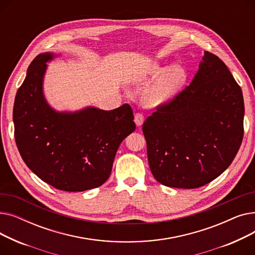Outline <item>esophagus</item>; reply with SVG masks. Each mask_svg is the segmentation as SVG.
<instances>
[{
  "instance_id": "34e87169",
  "label": "esophagus",
  "mask_w": 255,
  "mask_h": 255,
  "mask_svg": "<svg viewBox=\"0 0 255 255\" xmlns=\"http://www.w3.org/2000/svg\"><path fill=\"white\" fill-rule=\"evenodd\" d=\"M144 121V116L141 114V113H137L135 114V117H134V122L137 126H141L142 123Z\"/></svg>"
}]
</instances>
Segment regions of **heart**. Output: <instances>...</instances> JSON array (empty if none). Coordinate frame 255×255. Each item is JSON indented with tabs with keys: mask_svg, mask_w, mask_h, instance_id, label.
<instances>
[{
	"mask_svg": "<svg viewBox=\"0 0 255 255\" xmlns=\"http://www.w3.org/2000/svg\"><path fill=\"white\" fill-rule=\"evenodd\" d=\"M150 73L154 76H159L163 73L166 74L145 92L143 102L149 106L161 104L175 96L184 85L187 77L185 69L181 66L172 67L167 71L165 67L153 65L150 69Z\"/></svg>",
	"mask_w": 255,
	"mask_h": 255,
	"instance_id": "b5f03b06",
	"label": "heart"
}]
</instances>
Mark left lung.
<instances>
[{
  "label": "left lung",
  "mask_w": 255,
  "mask_h": 255,
  "mask_svg": "<svg viewBox=\"0 0 255 255\" xmlns=\"http://www.w3.org/2000/svg\"><path fill=\"white\" fill-rule=\"evenodd\" d=\"M244 99L226 65L205 51L191 84L157 106L142 132L154 178L193 189L219 177L244 135Z\"/></svg>",
  "instance_id": "obj_1"
}]
</instances>
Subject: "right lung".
<instances>
[{
	"label": "right lung",
	"instance_id": "right-lung-1",
	"mask_svg": "<svg viewBox=\"0 0 255 255\" xmlns=\"http://www.w3.org/2000/svg\"><path fill=\"white\" fill-rule=\"evenodd\" d=\"M50 52L30 64L13 107L14 137L24 163L63 191H86L110 178L119 145L135 130L129 104L113 111L95 107L57 113L46 103L42 83Z\"/></svg>",
	"mask_w": 255,
	"mask_h": 255
}]
</instances>
